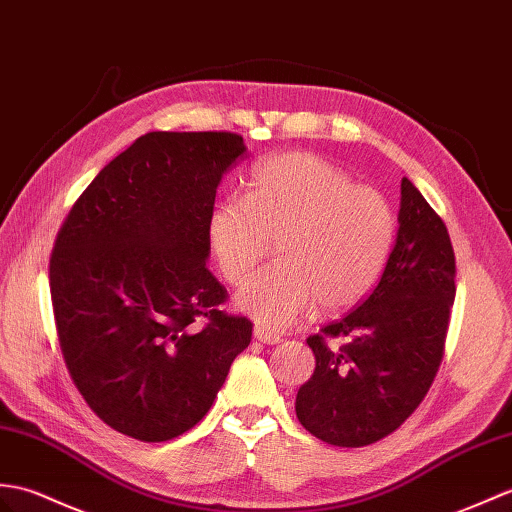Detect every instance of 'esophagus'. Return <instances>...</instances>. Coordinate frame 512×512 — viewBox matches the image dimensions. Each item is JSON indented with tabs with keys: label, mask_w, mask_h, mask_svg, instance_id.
I'll use <instances>...</instances> for the list:
<instances>
[{
	"label": "esophagus",
	"mask_w": 512,
	"mask_h": 512,
	"mask_svg": "<svg viewBox=\"0 0 512 512\" xmlns=\"http://www.w3.org/2000/svg\"><path fill=\"white\" fill-rule=\"evenodd\" d=\"M255 338L259 342H264V344H279L283 340L279 334H272V331H268L266 327H261V325L255 327Z\"/></svg>",
	"instance_id": "obj_1"
}]
</instances>
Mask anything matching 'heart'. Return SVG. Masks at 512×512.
Masks as SVG:
<instances>
[{"mask_svg":"<svg viewBox=\"0 0 512 512\" xmlns=\"http://www.w3.org/2000/svg\"><path fill=\"white\" fill-rule=\"evenodd\" d=\"M207 237L231 285L246 281L275 237L279 264L248 281L237 305L285 329L314 303L338 312L362 301L388 264L397 218L379 189L314 154L288 152L255 165L242 198L213 207Z\"/></svg>","mask_w":512,"mask_h":512,"instance_id":"obj_1","label":"heart"}]
</instances>
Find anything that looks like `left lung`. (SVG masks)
I'll list each match as a JSON object with an SVG mask.
<instances>
[{
  "label": "left lung",
  "mask_w": 512,
  "mask_h": 512,
  "mask_svg": "<svg viewBox=\"0 0 512 512\" xmlns=\"http://www.w3.org/2000/svg\"><path fill=\"white\" fill-rule=\"evenodd\" d=\"M456 257L443 218L408 178L399 231L382 277L351 314L307 338L314 375L296 395V417L336 447L382 441L421 406L445 355ZM342 337L338 350L328 340Z\"/></svg>",
  "instance_id": "left-lung-1"
}]
</instances>
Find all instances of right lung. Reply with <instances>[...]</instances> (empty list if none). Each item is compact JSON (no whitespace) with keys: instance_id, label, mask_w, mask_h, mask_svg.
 <instances>
[{"instance_id":"right-lung-1","label":"right lung","mask_w":512,"mask_h":512,"mask_svg":"<svg viewBox=\"0 0 512 512\" xmlns=\"http://www.w3.org/2000/svg\"><path fill=\"white\" fill-rule=\"evenodd\" d=\"M246 146L227 130L148 133L104 165L56 235L58 344L87 406L115 432L163 443L205 417L253 336L220 310L207 268L216 189Z\"/></svg>"}]
</instances>
